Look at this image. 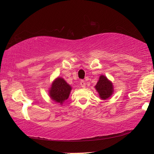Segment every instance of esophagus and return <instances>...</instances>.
<instances>
[{
    "label": "esophagus",
    "mask_w": 154,
    "mask_h": 154,
    "mask_svg": "<svg viewBox=\"0 0 154 154\" xmlns=\"http://www.w3.org/2000/svg\"><path fill=\"white\" fill-rule=\"evenodd\" d=\"M80 85H81V86H82V88H85V82L83 80H81Z\"/></svg>",
    "instance_id": "esophagus-1"
}]
</instances>
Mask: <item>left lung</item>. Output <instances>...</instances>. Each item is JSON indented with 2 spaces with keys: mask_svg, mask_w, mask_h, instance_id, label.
<instances>
[{
  "mask_svg": "<svg viewBox=\"0 0 154 154\" xmlns=\"http://www.w3.org/2000/svg\"><path fill=\"white\" fill-rule=\"evenodd\" d=\"M96 89L98 91L100 98L105 100L109 98L113 92V85L110 81L107 79V78L101 75L99 78V80L96 85Z\"/></svg>",
  "mask_w": 154,
  "mask_h": 154,
  "instance_id": "8db88e82",
  "label": "left lung"
}]
</instances>
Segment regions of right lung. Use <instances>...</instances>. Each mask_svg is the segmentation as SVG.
<instances>
[{
	"label": "right lung",
	"mask_w": 154,
	"mask_h": 154,
	"mask_svg": "<svg viewBox=\"0 0 154 154\" xmlns=\"http://www.w3.org/2000/svg\"><path fill=\"white\" fill-rule=\"evenodd\" d=\"M71 90V87L64 79L58 77L52 83L51 90H49V95L52 100L62 104L69 98Z\"/></svg>",
	"instance_id": "1"
}]
</instances>
